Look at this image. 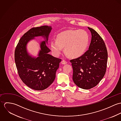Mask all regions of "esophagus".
Listing matches in <instances>:
<instances>
[{"label":"esophagus","mask_w":121,"mask_h":121,"mask_svg":"<svg viewBox=\"0 0 121 121\" xmlns=\"http://www.w3.org/2000/svg\"><path fill=\"white\" fill-rule=\"evenodd\" d=\"M61 64H62L65 65V64H67V63H68V62H67V61H66V60H62L61 61Z\"/></svg>","instance_id":"esophagus-1"}]
</instances>
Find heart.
<instances>
[{"mask_svg": "<svg viewBox=\"0 0 121 121\" xmlns=\"http://www.w3.org/2000/svg\"><path fill=\"white\" fill-rule=\"evenodd\" d=\"M89 42V35L84 30H69L59 34L56 40L52 39L50 48L55 56H59L64 48V52L69 57L78 58L86 51Z\"/></svg>", "mask_w": 121, "mask_h": 121, "instance_id": "b5f03b06", "label": "heart"}]
</instances>
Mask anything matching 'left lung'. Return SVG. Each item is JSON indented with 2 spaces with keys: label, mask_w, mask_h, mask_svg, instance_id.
<instances>
[{
  "label": "left lung",
  "mask_w": 121,
  "mask_h": 121,
  "mask_svg": "<svg viewBox=\"0 0 121 121\" xmlns=\"http://www.w3.org/2000/svg\"><path fill=\"white\" fill-rule=\"evenodd\" d=\"M92 38L88 50L81 57L70 60L73 80L76 86L89 89L96 86L105 74L108 52L104 40L93 29L88 27Z\"/></svg>",
  "instance_id": "8db88e82"
}]
</instances>
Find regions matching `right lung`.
<instances>
[{
    "mask_svg": "<svg viewBox=\"0 0 121 121\" xmlns=\"http://www.w3.org/2000/svg\"><path fill=\"white\" fill-rule=\"evenodd\" d=\"M52 29L48 26L31 28L21 38L15 49V61L19 77L26 86L35 90H44L52 84L61 60L48 53L51 50L47 44ZM39 36L45 40L40 42L38 57H33L27 52V45Z\"/></svg>",
    "mask_w": 121,
    "mask_h": 121,
    "instance_id": "add662e5",
    "label": "right lung"
}]
</instances>
